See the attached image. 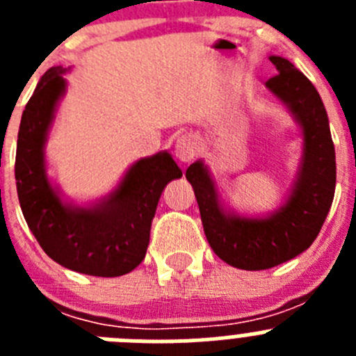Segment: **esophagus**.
Here are the masks:
<instances>
[{
    "label": "esophagus",
    "mask_w": 356,
    "mask_h": 356,
    "mask_svg": "<svg viewBox=\"0 0 356 356\" xmlns=\"http://www.w3.org/2000/svg\"><path fill=\"white\" fill-rule=\"evenodd\" d=\"M200 151V143L194 134L180 135L175 143V155L180 162H191Z\"/></svg>",
    "instance_id": "obj_1"
}]
</instances>
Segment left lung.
<instances>
[{"label": "left lung", "instance_id": "obj_1", "mask_svg": "<svg viewBox=\"0 0 356 356\" xmlns=\"http://www.w3.org/2000/svg\"><path fill=\"white\" fill-rule=\"evenodd\" d=\"M278 74L266 87L282 99L303 131V153L285 203L264 217L225 209L209 168L197 160L185 172L196 194L201 222L213 253L229 266L262 271L312 246L335 194V147L328 115L312 81L282 56H269Z\"/></svg>", "mask_w": 356, "mask_h": 356}]
</instances>
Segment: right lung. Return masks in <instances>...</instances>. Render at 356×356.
Here are the masks:
<instances>
[{"label":"right lung","instance_id":"1","mask_svg":"<svg viewBox=\"0 0 356 356\" xmlns=\"http://www.w3.org/2000/svg\"><path fill=\"white\" fill-rule=\"evenodd\" d=\"M67 71L56 65L44 72L21 118L15 153L19 203L49 259L81 275L122 276L146 257L160 194L181 178V169L169 151H160L137 160L121 184L92 205L65 201L46 175L44 146L67 87Z\"/></svg>","mask_w":356,"mask_h":356}]
</instances>
